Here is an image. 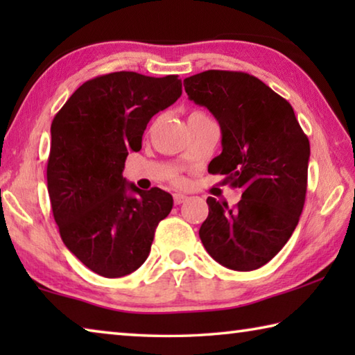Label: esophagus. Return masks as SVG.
<instances>
[{"label":"esophagus","instance_id":"esophagus-1","mask_svg":"<svg viewBox=\"0 0 355 355\" xmlns=\"http://www.w3.org/2000/svg\"><path fill=\"white\" fill-rule=\"evenodd\" d=\"M186 200H188V196L180 194V192H177V194H173V203H175V205H182V203H184Z\"/></svg>","mask_w":355,"mask_h":355}]
</instances>
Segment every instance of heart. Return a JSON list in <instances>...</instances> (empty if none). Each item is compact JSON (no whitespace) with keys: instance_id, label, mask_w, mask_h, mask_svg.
Returning a JSON list of instances; mask_svg holds the SVG:
<instances>
[{"instance_id":"b5f03b06","label":"heart","mask_w":355,"mask_h":355,"mask_svg":"<svg viewBox=\"0 0 355 355\" xmlns=\"http://www.w3.org/2000/svg\"><path fill=\"white\" fill-rule=\"evenodd\" d=\"M200 114H203V112H199V111H196V112H192L191 116H200ZM177 182H180V178H177Z\"/></svg>"}]
</instances>
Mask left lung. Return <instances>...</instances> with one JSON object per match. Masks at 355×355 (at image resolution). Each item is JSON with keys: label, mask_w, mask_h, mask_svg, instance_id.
<instances>
[{"label": "left lung", "mask_w": 355, "mask_h": 355, "mask_svg": "<svg viewBox=\"0 0 355 355\" xmlns=\"http://www.w3.org/2000/svg\"><path fill=\"white\" fill-rule=\"evenodd\" d=\"M183 86L219 122L222 153L208 171L243 189L235 208L208 197L202 244L222 266L254 271L279 254L297 225L307 192L309 137L291 105L244 71L207 70Z\"/></svg>", "instance_id": "8db88e82"}]
</instances>
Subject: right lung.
<instances>
[{
  "mask_svg": "<svg viewBox=\"0 0 355 355\" xmlns=\"http://www.w3.org/2000/svg\"><path fill=\"white\" fill-rule=\"evenodd\" d=\"M180 95L177 75L114 71L84 83L53 119L46 166L53 216L67 249L98 275L136 271L171 213L169 192L142 191L122 172L128 152L141 150L150 119Z\"/></svg>",
  "mask_w": 355,
  "mask_h": 355,
  "instance_id": "right-lung-1",
  "label": "right lung"
}]
</instances>
